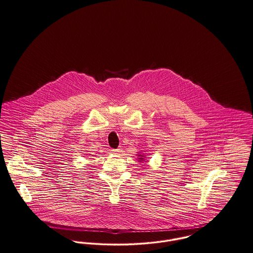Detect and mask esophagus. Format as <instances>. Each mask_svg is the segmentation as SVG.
<instances>
[{
	"label": "esophagus",
	"instance_id": "esophagus-1",
	"mask_svg": "<svg viewBox=\"0 0 253 253\" xmlns=\"http://www.w3.org/2000/svg\"><path fill=\"white\" fill-rule=\"evenodd\" d=\"M111 153L114 154V155H119V154L121 153V149H113V150L111 151Z\"/></svg>",
	"mask_w": 253,
	"mask_h": 253
}]
</instances>
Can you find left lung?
Returning a JSON list of instances; mask_svg holds the SVG:
<instances>
[{
    "instance_id": "left-lung-1",
    "label": "left lung",
    "mask_w": 253,
    "mask_h": 253,
    "mask_svg": "<svg viewBox=\"0 0 253 253\" xmlns=\"http://www.w3.org/2000/svg\"><path fill=\"white\" fill-rule=\"evenodd\" d=\"M138 162H147L146 161V155L142 154V152H138ZM145 165V164H144Z\"/></svg>"
}]
</instances>
